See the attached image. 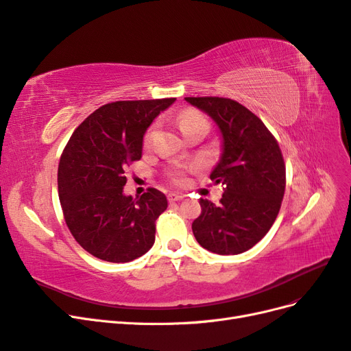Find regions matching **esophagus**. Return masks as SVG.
<instances>
[{
  "instance_id": "1",
  "label": "esophagus",
  "mask_w": 351,
  "mask_h": 351,
  "mask_svg": "<svg viewBox=\"0 0 351 351\" xmlns=\"http://www.w3.org/2000/svg\"><path fill=\"white\" fill-rule=\"evenodd\" d=\"M184 199V196L183 195H178V193H169L168 195V200L169 202H180V200H183Z\"/></svg>"
}]
</instances>
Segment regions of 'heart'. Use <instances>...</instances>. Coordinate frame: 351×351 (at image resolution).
I'll return each mask as SVG.
<instances>
[{"mask_svg": "<svg viewBox=\"0 0 351 351\" xmlns=\"http://www.w3.org/2000/svg\"><path fill=\"white\" fill-rule=\"evenodd\" d=\"M178 125H180V129H182V132L186 134L190 130L196 129V127H202V125L208 127V121L200 112H197L195 110H186L178 115ZM152 137H154V129H149L145 134V143L149 145ZM169 178H171L174 183L182 184L184 182V174L182 171H173V173H169Z\"/></svg>", "mask_w": 351, "mask_h": 351, "instance_id": "heart-1", "label": "heart"}]
</instances>
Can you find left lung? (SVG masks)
<instances>
[{
  "label": "left lung",
  "mask_w": 351,
  "mask_h": 351,
  "mask_svg": "<svg viewBox=\"0 0 351 351\" xmlns=\"http://www.w3.org/2000/svg\"><path fill=\"white\" fill-rule=\"evenodd\" d=\"M206 112L222 136L219 162L210 180L224 184L219 205L200 199L193 234L202 247L218 254L252 249L272 227L285 190V164L272 133L237 101L218 97L186 98Z\"/></svg>",
  "instance_id": "left-lung-1"
}]
</instances>
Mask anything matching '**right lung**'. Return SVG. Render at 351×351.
Listing matches in <instances>:
<instances>
[{
  "label": "right lung",
  "instance_id": "right-lung-1",
  "mask_svg": "<svg viewBox=\"0 0 351 351\" xmlns=\"http://www.w3.org/2000/svg\"><path fill=\"white\" fill-rule=\"evenodd\" d=\"M176 98L117 101L93 111L60 158L58 196L66 224L80 246L107 262L141 258L155 243V221L167 209L151 187L125 196V169L142 158L143 134Z\"/></svg>",
  "mask_w": 351,
  "mask_h": 351
}]
</instances>
